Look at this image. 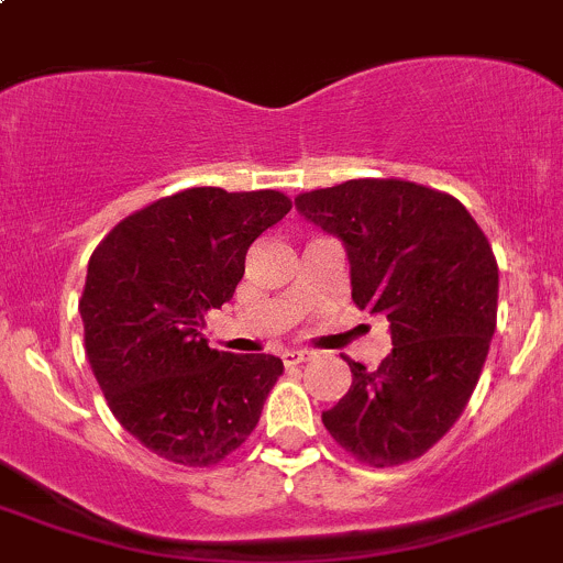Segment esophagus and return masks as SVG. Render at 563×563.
<instances>
[{"label": "esophagus", "instance_id": "34e87169", "mask_svg": "<svg viewBox=\"0 0 563 563\" xmlns=\"http://www.w3.org/2000/svg\"><path fill=\"white\" fill-rule=\"evenodd\" d=\"M310 356H313V351H308V349H286L280 354V360H283V365L291 367V365H299V362H308Z\"/></svg>", "mask_w": 563, "mask_h": 563}]
</instances>
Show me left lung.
<instances>
[{
	"mask_svg": "<svg viewBox=\"0 0 563 563\" xmlns=\"http://www.w3.org/2000/svg\"><path fill=\"white\" fill-rule=\"evenodd\" d=\"M294 203L343 242L351 299L387 316L391 334L378 371L349 360L351 389L323 428L373 468L417 460L479 382L498 310L490 242L457 198L402 179H351Z\"/></svg>",
	"mask_w": 563,
	"mask_h": 563,
	"instance_id": "1",
	"label": "left lung"
}]
</instances>
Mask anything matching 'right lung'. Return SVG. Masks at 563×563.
Here are the masks:
<instances>
[{
    "label": "right lung",
    "instance_id": "right-lung-1",
    "mask_svg": "<svg viewBox=\"0 0 563 563\" xmlns=\"http://www.w3.org/2000/svg\"><path fill=\"white\" fill-rule=\"evenodd\" d=\"M288 209L277 190L190 187L124 218L89 258L78 302L89 365L119 424L155 455L214 465L258 424L283 362L209 349L201 329Z\"/></svg>",
    "mask_w": 563,
    "mask_h": 563
}]
</instances>
